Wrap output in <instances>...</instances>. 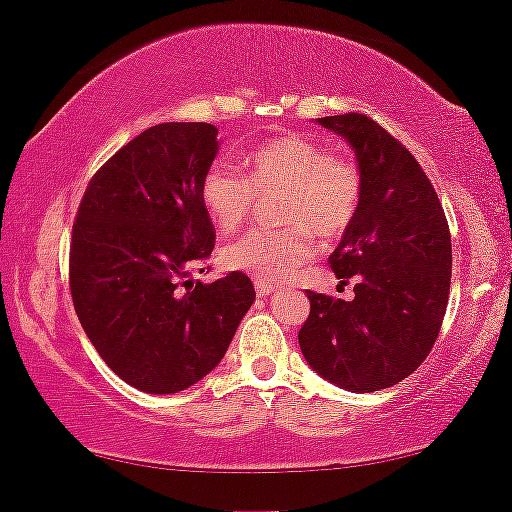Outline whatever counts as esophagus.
Here are the masks:
<instances>
[{"label": "esophagus", "instance_id": "1", "mask_svg": "<svg viewBox=\"0 0 512 512\" xmlns=\"http://www.w3.org/2000/svg\"><path fill=\"white\" fill-rule=\"evenodd\" d=\"M277 289L272 284H268V282H256V293L261 298H268V296H272V293H275Z\"/></svg>", "mask_w": 512, "mask_h": 512}]
</instances>
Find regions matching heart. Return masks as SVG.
Listing matches in <instances>:
<instances>
[{"label": "heart", "mask_w": 512, "mask_h": 512, "mask_svg": "<svg viewBox=\"0 0 512 512\" xmlns=\"http://www.w3.org/2000/svg\"><path fill=\"white\" fill-rule=\"evenodd\" d=\"M249 177L214 160L200 181V202L221 233H233L254 212L258 195L284 193L282 221L291 226L256 228L221 249L226 270L258 282H282L314 256V235L335 240L352 226L361 202V174L345 156L303 135H286L256 146L247 160Z\"/></svg>", "instance_id": "b5f03b06"}]
</instances>
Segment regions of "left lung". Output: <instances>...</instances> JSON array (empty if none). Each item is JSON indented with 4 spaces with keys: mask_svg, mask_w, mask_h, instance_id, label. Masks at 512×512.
<instances>
[{
    "mask_svg": "<svg viewBox=\"0 0 512 512\" xmlns=\"http://www.w3.org/2000/svg\"><path fill=\"white\" fill-rule=\"evenodd\" d=\"M352 146L361 202L333 251L340 284L354 298L307 293L310 317L298 342L314 373L368 394L415 373L443 324L452 277L450 228L429 177L412 153L363 114L317 118Z\"/></svg>",
    "mask_w": 512,
    "mask_h": 512,
    "instance_id": "1",
    "label": "left lung"
}]
</instances>
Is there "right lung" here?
<instances>
[{
  "label": "right lung",
  "mask_w": 512,
  "mask_h": 512,
  "mask_svg": "<svg viewBox=\"0 0 512 512\" xmlns=\"http://www.w3.org/2000/svg\"><path fill=\"white\" fill-rule=\"evenodd\" d=\"M216 135L209 123L144 130L102 165L76 214L74 310L104 363L146 394H177L212 373L256 300L242 272L191 277L214 249L200 181Z\"/></svg>",
  "instance_id": "add662e5"
}]
</instances>
